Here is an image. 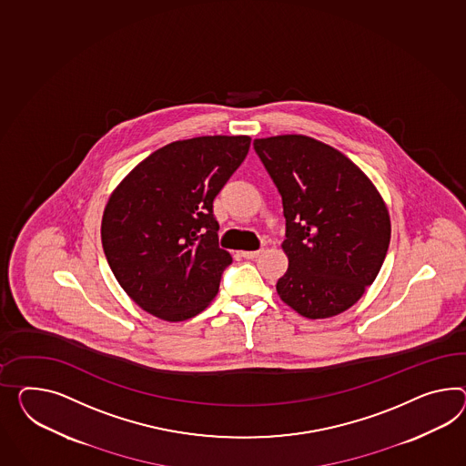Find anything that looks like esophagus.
Masks as SVG:
<instances>
[{
	"mask_svg": "<svg viewBox=\"0 0 466 466\" xmlns=\"http://www.w3.org/2000/svg\"><path fill=\"white\" fill-rule=\"evenodd\" d=\"M260 253H262V250L241 251V257L247 258V260H253V258H257Z\"/></svg>",
	"mask_w": 466,
	"mask_h": 466,
	"instance_id": "34e87169",
	"label": "esophagus"
}]
</instances>
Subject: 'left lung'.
Listing matches in <instances>:
<instances>
[{"label": "left lung", "mask_w": 466, "mask_h": 466, "mask_svg": "<svg viewBox=\"0 0 466 466\" xmlns=\"http://www.w3.org/2000/svg\"><path fill=\"white\" fill-rule=\"evenodd\" d=\"M282 196L289 258L277 294L309 319L350 309L373 284L390 243V216L375 184L329 145L306 135L253 142Z\"/></svg>", "instance_id": "left-lung-1"}]
</instances>
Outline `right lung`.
Segmentation results:
<instances>
[{
  "instance_id": "right-lung-1",
  "label": "right lung",
  "mask_w": 466,
  "mask_h": 466,
  "mask_svg": "<svg viewBox=\"0 0 466 466\" xmlns=\"http://www.w3.org/2000/svg\"><path fill=\"white\" fill-rule=\"evenodd\" d=\"M248 135H208L156 150L107 199L101 241L135 304L186 321L215 300L231 255L218 247L213 201L250 150Z\"/></svg>"
}]
</instances>
